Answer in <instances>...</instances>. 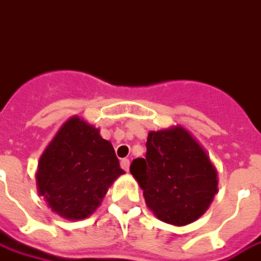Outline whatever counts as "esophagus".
I'll use <instances>...</instances> for the list:
<instances>
[{
  "instance_id": "34e87169",
  "label": "esophagus",
  "mask_w": 261,
  "mask_h": 261,
  "mask_svg": "<svg viewBox=\"0 0 261 261\" xmlns=\"http://www.w3.org/2000/svg\"><path fill=\"white\" fill-rule=\"evenodd\" d=\"M120 166H122V169H123V170H129V166H130V161H129V159H122V161H120Z\"/></svg>"
}]
</instances>
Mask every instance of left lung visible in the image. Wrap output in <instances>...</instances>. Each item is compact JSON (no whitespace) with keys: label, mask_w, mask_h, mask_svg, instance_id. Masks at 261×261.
I'll return each mask as SVG.
<instances>
[{"label":"left lung","mask_w":261,"mask_h":261,"mask_svg":"<svg viewBox=\"0 0 261 261\" xmlns=\"http://www.w3.org/2000/svg\"><path fill=\"white\" fill-rule=\"evenodd\" d=\"M130 173L159 220L186 226L206 213L217 193V169L206 149L182 125L150 130L146 158L135 159Z\"/></svg>","instance_id":"8db88e82"}]
</instances>
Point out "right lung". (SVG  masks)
<instances>
[{
  "label": "right lung",
  "mask_w": 261,
  "mask_h": 261,
  "mask_svg": "<svg viewBox=\"0 0 261 261\" xmlns=\"http://www.w3.org/2000/svg\"><path fill=\"white\" fill-rule=\"evenodd\" d=\"M125 170L99 129L75 115L66 120L39 158L38 195L54 213L82 220L99 207L108 189Z\"/></svg>",
  "instance_id": "1"
}]
</instances>
